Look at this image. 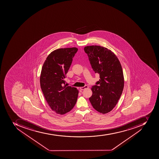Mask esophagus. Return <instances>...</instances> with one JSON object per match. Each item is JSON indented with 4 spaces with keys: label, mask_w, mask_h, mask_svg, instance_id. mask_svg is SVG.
<instances>
[{
    "label": "esophagus",
    "mask_w": 159,
    "mask_h": 159,
    "mask_svg": "<svg viewBox=\"0 0 159 159\" xmlns=\"http://www.w3.org/2000/svg\"><path fill=\"white\" fill-rule=\"evenodd\" d=\"M87 88H88V86H87V85H84V86H83V87H80V89H81V90H84V89H87Z\"/></svg>",
    "instance_id": "34e87169"
}]
</instances>
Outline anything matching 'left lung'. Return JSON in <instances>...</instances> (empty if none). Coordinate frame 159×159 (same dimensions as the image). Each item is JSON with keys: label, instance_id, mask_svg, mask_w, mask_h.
Here are the masks:
<instances>
[{"label": "left lung", "instance_id": "left-lung-1", "mask_svg": "<svg viewBox=\"0 0 159 159\" xmlns=\"http://www.w3.org/2000/svg\"><path fill=\"white\" fill-rule=\"evenodd\" d=\"M92 69L99 75V80L93 86V95L89 99L93 107L105 114L117 103L124 88L123 73L120 61L114 52L100 46L84 48Z\"/></svg>", "mask_w": 159, "mask_h": 159}]
</instances>
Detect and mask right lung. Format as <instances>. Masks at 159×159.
<instances>
[{"mask_svg": "<svg viewBox=\"0 0 159 159\" xmlns=\"http://www.w3.org/2000/svg\"><path fill=\"white\" fill-rule=\"evenodd\" d=\"M78 50L76 48L55 50L47 57L42 68V91L50 107L58 114L70 111L77 101L79 90L65 85V79Z\"/></svg>", "mask_w": 159, "mask_h": 159, "instance_id": "1", "label": "right lung"}]
</instances>
